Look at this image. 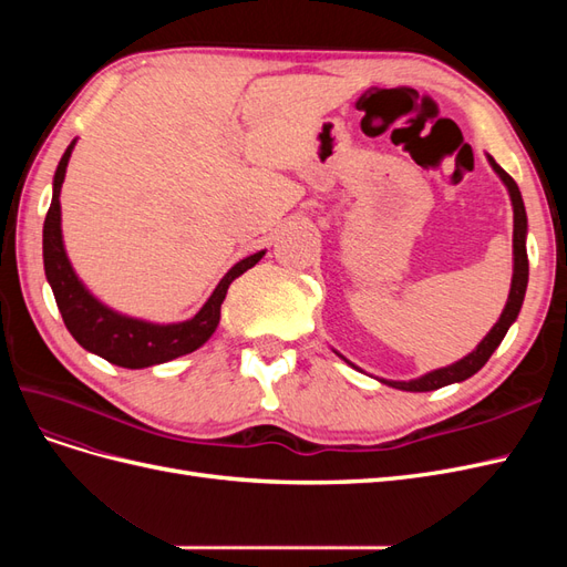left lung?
<instances>
[{"mask_svg":"<svg viewBox=\"0 0 567 567\" xmlns=\"http://www.w3.org/2000/svg\"><path fill=\"white\" fill-rule=\"evenodd\" d=\"M489 165L494 167V173L502 177V182L508 186L511 203H513V281H511V293H508V302L504 307V312H502L499 321L492 326V331L483 338V342H480V346L468 357H463L461 362L425 373L416 381H381L385 385H392L398 390H406V392H427V390H437V388H444L450 383H461V381L471 379L473 373H477L480 369L487 364V359L492 357V352L499 348V342L504 340L508 326L516 321V317L520 312L525 288H527V274H529L527 248H525L527 215H525V205H523V196H520L518 184L513 182V177L494 158H489Z\"/></svg>","mask_w":567,"mask_h":567,"instance_id":"1","label":"left lung"}]
</instances>
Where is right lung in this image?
Wrapping results in <instances>:
<instances>
[{"label":"right lung","mask_w":567,"mask_h":567,"mask_svg":"<svg viewBox=\"0 0 567 567\" xmlns=\"http://www.w3.org/2000/svg\"><path fill=\"white\" fill-rule=\"evenodd\" d=\"M73 146L75 142L65 148L63 158L56 167L54 196H51V205L44 219V234H42L44 274L51 290H54V298H56L65 329L71 331V336L84 350H90L99 357H104L106 362L115 367H125V369H144L153 364H163V362H169V359H177L182 354L198 350L217 329L219 307L225 302L229 284L260 262L265 250L255 252L246 257V260L234 265L225 274V279L217 284L208 302L200 307V312L188 321L161 326V323L130 319L109 310V307H104L96 298H92L90 290L80 284L63 250L59 196H61V184L65 177V167H68V158H71Z\"/></svg>","instance_id":"1"}]
</instances>
